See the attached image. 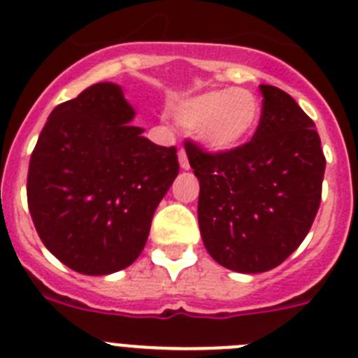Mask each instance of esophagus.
Returning a JSON list of instances; mask_svg holds the SVG:
<instances>
[{"label": "esophagus", "mask_w": 358, "mask_h": 358, "mask_svg": "<svg viewBox=\"0 0 358 358\" xmlns=\"http://www.w3.org/2000/svg\"><path fill=\"white\" fill-rule=\"evenodd\" d=\"M179 163H181V169H185V170L189 169V161H188V156H186L185 148H181V150H179Z\"/></svg>", "instance_id": "esophagus-1"}]
</instances>
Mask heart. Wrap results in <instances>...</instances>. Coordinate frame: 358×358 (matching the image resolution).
<instances>
[{"instance_id": "obj_1", "label": "heart", "mask_w": 358, "mask_h": 358, "mask_svg": "<svg viewBox=\"0 0 358 358\" xmlns=\"http://www.w3.org/2000/svg\"><path fill=\"white\" fill-rule=\"evenodd\" d=\"M260 110L255 93L227 87L182 100L172 109V118L186 131L197 132L204 147L224 152L249 140L258 125Z\"/></svg>"}]
</instances>
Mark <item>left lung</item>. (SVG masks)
<instances>
[{"instance_id": "left-lung-1", "label": "left lung", "mask_w": 358, "mask_h": 358, "mask_svg": "<svg viewBox=\"0 0 358 358\" xmlns=\"http://www.w3.org/2000/svg\"><path fill=\"white\" fill-rule=\"evenodd\" d=\"M252 140L208 152L186 140L199 182V227L213 260L236 273L278 267L308 235L321 204L327 159L315 123L296 100L260 85Z\"/></svg>"}]
</instances>
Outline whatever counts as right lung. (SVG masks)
<instances>
[{"mask_svg": "<svg viewBox=\"0 0 358 358\" xmlns=\"http://www.w3.org/2000/svg\"><path fill=\"white\" fill-rule=\"evenodd\" d=\"M122 87L100 82L52 110L28 166L39 238L69 268L103 276L134 264L154 211L179 173L176 147L129 122Z\"/></svg>", "mask_w": 358, "mask_h": 358, "instance_id": "add662e5", "label": "right lung"}]
</instances>
